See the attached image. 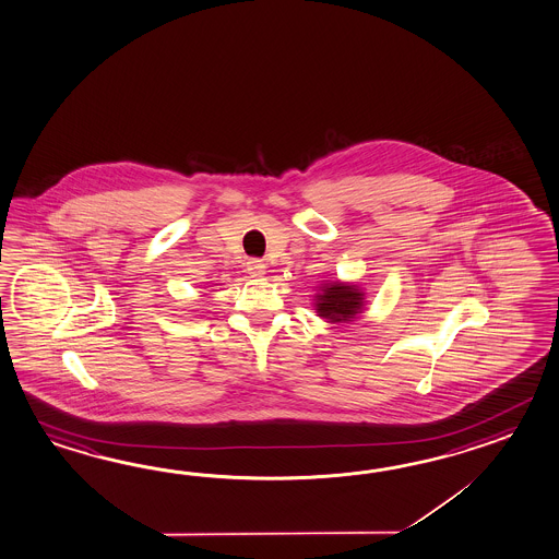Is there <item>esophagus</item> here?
Listing matches in <instances>:
<instances>
[{"label": "esophagus", "instance_id": "esophagus-1", "mask_svg": "<svg viewBox=\"0 0 559 559\" xmlns=\"http://www.w3.org/2000/svg\"><path fill=\"white\" fill-rule=\"evenodd\" d=\"M247 271H249L250 276L261 278L262 274L266 273V264L262 261H257V259H252V261L247 262Z\"/></svg>", "mask_w": 559, "mask_h": 559}]
</instances>
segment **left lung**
I'll list each match as a JSON object with an SVG mask.
<instances>
[{
	"instance_id": "left-lung-1",
	"label": "left lung",
	"mask_w": 559,
	"mask_h": 559,
	"mask_svg": "<svg viewBox=\"0 0 559 559\" xmlns=\"http://www.w3.org/2000/svg\"><path fill=\"white\" fill-rule=\"evenodd\" d=\"M365 309V293L350 283H326L314 297V310L329 323H348Z\"/></svg>"
}]
</instances>
